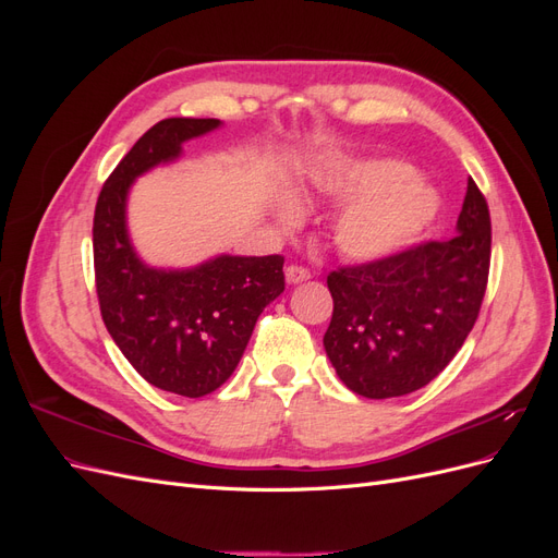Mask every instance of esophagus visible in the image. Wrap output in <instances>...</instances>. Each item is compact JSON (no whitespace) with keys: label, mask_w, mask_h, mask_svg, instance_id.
Instances as JSON below:
<instances>
[{"label":"esophagus","mask_w":558,"mask_h":558,"mask_svg":"<svg viewBox=\"0 0 558 558\" xmlns=\"http://www.w3.org/2000/svg\"><path fill=\"white\" fill-rule=\"evenodd\" d=\"M312 275H310V269L307 267H302V265H289L286 267V281L289 283H302V281H307Z\"/></svg>","instance_id":"obj_1"}]
</instances>
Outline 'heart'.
Masks as SVG:
<instances>
[{"mask_svg":"<svg viewBox=\"0 0 558 558\" xmlns=\"http://www.w3.org/2000/svg\"><path fill=\"white\" fill-rule=\"evenodd\" d=\"M318 189L344 199H363L347 209L332 228V240L353 260H381L416 242L440 214L442 199L433 185L414 179L410 165L373 160L347 165L320 177ZM283 218L293 223L295 207Z\"/></svg>","mask_w":558,"mask_h":558,"instance_id":"heart-1","label":"heart"}]
</instances>
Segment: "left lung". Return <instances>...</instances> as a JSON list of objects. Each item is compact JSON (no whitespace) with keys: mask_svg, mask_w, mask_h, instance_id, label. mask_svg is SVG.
<instances>
[{"mask_svg":"<svg viewBox=\"0 0 558 558\" xmlns=\"http://www.w3.org/2000/svg\"><path fill=\"white\" fill-rule=\"evenodd\" d=\"M459 234L328 275V359L363 398H398L433 381L480 316L492 265V216L468 179Z\"/></svg>","mask_w":558,"mask_h":558,"instance_id":"8db88e82","label":"left lung"}]
</instances>
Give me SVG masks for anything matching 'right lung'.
I'll return each mask as SVG.
<instances>
[{"mask_svg": "<svg viewBox=\"0 0 558 558\" xmlns=\"http://www.w3.org/2000/svg\"><path fill=\"white\" fill-rule=\"evenodd\" d=\"M218 118H165L116 165L93 218L102 320L137 373L162 391L202 398L238 367L260 312L283 293L281 256H218L191 269H156L134 253L125 202L132 181L181 156Z\"/></svg>", "mask_w": 558, "mask_h": 558, "instance_id": "1", "label": "right lung"}]
</instances>
